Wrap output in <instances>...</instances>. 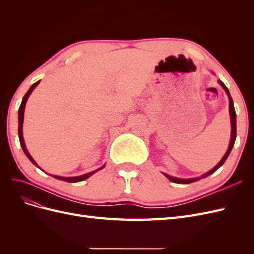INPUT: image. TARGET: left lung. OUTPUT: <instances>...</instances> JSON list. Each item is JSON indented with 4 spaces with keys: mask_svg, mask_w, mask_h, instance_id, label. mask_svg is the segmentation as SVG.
I'll use <instances>...</instances> for the list:
<instances>
[{
    "mask_svg": "<svg viewBox=\"0 0 254 254\" xmlns=\"http://www.w3.org/2000/svg\"><path fill=\"white\" fill-rule=\"evenodd\" d=\"M218 82L220 83V86L224 88V90L226 91V93L229 97V113H230V119H231V140H230V144H229V148L227 150V152L225 153V156L222 157V159L219 161V163L215 166L214 168H212L211 171H209L207 173H205L204 175L200 176V177H197V178H190V179H181V178H176V177H172L170 175L167 174H164L163 175L166 177V178L168 180H171L172 182L174 183H180V184H189V183H191V182H196L198 180H200L202 178H205V177L212 175L213 173L216 172L218 168L224 164L226 162V160L228 159L230 152H231L233 146H234V143H235V139H236V113H235V109H234V104H233V99L231 97V95H230V92L228 90V88L226 87V84L222 82L221 80H218Z\"/></svg>",
    "mask_w": 254,
    "mask_h": 254,
    "instance_id": "8db88e82",
    "label": "left lung"
}]
</instances>
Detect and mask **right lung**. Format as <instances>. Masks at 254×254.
Segmentation results:
<instances>
[{"instance_id":"1","label":"right lung","mask_w":254,"mask_h":254,"mask_svg":"<svg viewBox=\"0 0 254 254\" xmlns=\"http://www.w3.org/2000/svg\"><path fill=\"white\" fill-rule=\"evenodd\" d=\"M39 82H40V80H38L37 82H35V83L33 84V86L29 88V90L26 92V94L24 95V97H23V99H22V103H21V105H20L19 113H18V122H19V126H18V134H19V140H20L21 147H22L23 151H24V153L26 155V157L29 159L30 162H32L33 164H35L37 167H39V166H38V164L36 163V161L32 158V156L29 155L28 150L26 149V146H25V143H24V139H23L22 127H23V119H24V110H25V105H26V102H27V99H28V97H29L30 93H32L33 90L38 86V83H39ZM104 167H105V165H104V166H102L101 168H98V170H96V171H93V172L88 173V174H84V175H81V176H78V177H60V176H55V175H53V177H54V178L58 179V180H61V181H66V182H79V181H82V180H86V179H88L90 176H92L93 174H95L96 172H98L99 170H102V168H104ZM39 168H40V167H39Z\"/></svg>"}]
</instances>
